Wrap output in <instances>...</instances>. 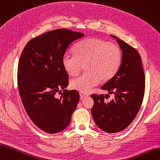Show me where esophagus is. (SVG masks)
<instances>
[{
	"label": "esophagus",
	"mask_w": 160,
	"mask_h": 160,
	"mask_svg": "<svg viewBox=\"0 0 160 160\" xmlns=\"http://www.w3.org/2000/svg\"><path fill=\"white\" fill-rule=\"evenodd\" d=\"M80 99H83L85 97H87L88 94L86 93V92H80Z\"/></svg>",
	"instance_id": "esophagus-1"
}]
</instances>
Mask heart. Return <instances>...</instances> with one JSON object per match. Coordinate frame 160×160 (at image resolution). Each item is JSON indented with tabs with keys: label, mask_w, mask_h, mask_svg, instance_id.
I'll return each mask as SVG.
<instances>
[{
	"label": "heart",
	"mask_w": 160,
	"mask_h": 160,
	"mask_svg": "<svg viewBox=\"0 0 160 160\" xmlns=\"http://www.w3.org/2000/svg\"><path fill=\"white\" fill-rule=\"evenodd\" d=\"M75 54H66L62 65L69 76H76L84 65L86 72L70 81L73 90L88 92L99 81L106 82L115 76L120 68L122 51L117 44L97 38L82 41L73 49Z\"/></svg>",
	"instance_id": "b5f03b06"
}]
</instances>
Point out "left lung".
I'll return each instance as SVG.
<instances>
[{
  "label": "left lung",
  "mask_w": 160,
  "mask_h": 160,
  "mask_svg": "<svg viewBox=\"0 0 160 160\" xmlns=\"http://www.w3.org/2000/svg\"><path fill=\"white\" fill-rule=\"evenodd\" d=\"M111 36L117 39L122 52V61L115 76L101 88L114 94V98L106 103L104 95H91L94 100L91 113L102 130L117 133L128 127L138 114L145 91V76L138 52L124 41Z\"/></svg>",
  "instance_id": "obj_1"
}]
</instances>
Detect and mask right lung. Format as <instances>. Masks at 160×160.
Listing matches in <instances>:
<instances>
[{
  "label": "right lung",
  "mask_w": 160,
  "mask_h": 160,
  "mask_svg": "<svg viewBox=\"0 0 160 160\" xmlns=\"http://www.w3.org/2000/svg\"><path fill=\"white\" fill-rule=\"evenodd\" d=\"M83 36L67 28L53 30L30 40L20 55L17 75L20 98L33 123L46 133H56L68 127L78 103V92L64 89L69 75L62 58ZM60 89L63 93L58 99L55 95Z\"/></svg>",
  "instance_id": "right-lung-1"
}]
</instances>
